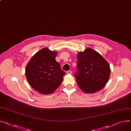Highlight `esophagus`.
<instances>
[{
    "label": "esophagus",
    "mask_w": 131,
    "mask_h": 131,
    "mask_svg": "<svg viewBox=\"0 0 131 131\" xmlns=\"http://www.w3.org/2000/svg\"><path fill=\"white\" fill-rule=\"evenodd\" d=\"M67 73L68 74H71V73H72V71H70V70H69V71H68L67 72Z\"/></svg>",
    "instance_id": "obj_1"
}]
</instances>
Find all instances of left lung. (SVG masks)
<instances>
[{
	"label": "left lung",
	"mask_w": 131,
	"mask_h": 131,
	"mask_svg": "<svg viewBox=\"0 0 131 131\" xmlns=\"http://www.w3.org/2000/svg\"><path fill=\"white\" fill-rule=\"evenodd\" d=\"M77 84L86 93L101 90L108 82L111 69L104 58L94 50L89 48L77 56Z\"/></svg>",
	"instance_id": "8db88e82"
}]
</instances>
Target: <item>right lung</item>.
Wrapping results in <instances>:
<instances>
[{"mask_svg": "<svg viewBox=\"0 0 131 131\" xmlns=\"http://www.w3.org/2000/svg\"><path fill=\"white\" fill-rule=\"evenodd\" d=\"M57 55V52L43 48L31 58L26 66L28 81L40 93H52L63 81L65 72L56 61Z\"/></svg>", "mask_w": 131, "mask_h": 131, "instance_id": "add662e5", "label": "right lung"}]
</instances>
